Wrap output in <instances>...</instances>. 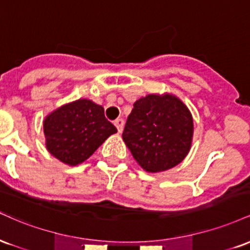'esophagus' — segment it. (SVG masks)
Returning a JSON list of instances; mask_svg holds the SVG:
<instances>
[{
	"label": "esophagus",
	"mask_w": 250,
	"mask_h": 250,
	"mask_svg": "<svg viewBox=\"0 0 250 250\" xmlns=\"http://www.w3.org/2000/svg\"><path fill=\"white\" fill-rule=\"evenodd\" d=\"M114 125H116L117 131H119V133H121V131L123 130V127H125V121H123L122 119H117V120H115V122H114Z\"/></svg>",
	"instance_id": "34e87169"
}]
</instances>
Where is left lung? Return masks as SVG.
<instances>
[{
  "label": "left lung",
  "instance_id": "obj_1",
  "mask_svg": "<svg viewBox=\"0 0 250 250\" xmlns=\"http://www.w3.org/2000/svg\"><path fill=\"white\" fill-rule=\"evenodd\" d=\"M122 137L145 170L159 173L175 167L187 156L193 117L177 97L148 95L134 103Z\"/></svg>",
  "mask_w": 250,
  "mask_h": 250
}]
</instances>
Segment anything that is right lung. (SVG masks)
Returning <instances> with one entry per match:
<instances>
[{
	"instance_id": "right-lung-1",
	"label": "right lung",
	"mask_w": 250,
	"mask_h": 250,
	"mask_svg": "<svg viewBox=\"0 0 250 250\" xmlns=\"http://www.w3.org/2000/svg\"><path fill=\"white\" fill-rule=\"evenodd\" d=\"M48 151L69 166L82 163L117 129L104 116V109L90 100L68 103L43 122Z\"/></svg>"
}]
</instances>
